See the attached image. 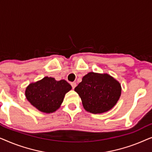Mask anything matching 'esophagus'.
<instances>
[{
  "mask_svg": "<svg viewBox=\"0 0 152 152\" xmlns=\"http://www.w3.org/2000/svg\"><path fill=\"white\" fill-rule=\"evenodd\" d=\"M71 86H72V88L74 89V88L76 87V86H77L76 82H72V83H71Z\"/></svg>",
  "mask_w": 152,
  "mask_h": 152,
  "instance_id": "esophagus-1",
  "label": "esophagus"
}]
</instances>
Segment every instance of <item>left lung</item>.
<instances>
[{"label": "left lung", "instance_id": "1", "mask_svg": "<svg viewBox=\"0 0 152 152\" xmlns=\"http://www.w3.org/2000/svg\"><path fill=\"white\" fill-rule=\"evenodd\" d=\"M121 85L107 73L91 72L75 88L86 111L97 114L107 112L116 104L121 95Z\"/></svg>", "mask_w": 152, "mask_h": 152}]
</instances>
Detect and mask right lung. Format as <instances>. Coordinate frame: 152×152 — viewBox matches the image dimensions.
Masks as SVG:
<instances>
[{
	"label": "right lung",
	"mask_w": 152,
	"mask_h": 152,
	"mask_svg": "<svg viewBox=\"0 0 152 152\" xmlns=\"http://www.w3.org/2000/svg\"><path fill=\"white\" fill-rule=\"evenodd\" d=\"M72 86L66 80H55L45 77L42 80L28 86L25 94L31 104L41 112L46 113L57 111L63 102L66 93Z\"/></svg>",
	"instance_id": "add662e5"
}]
</instances>
